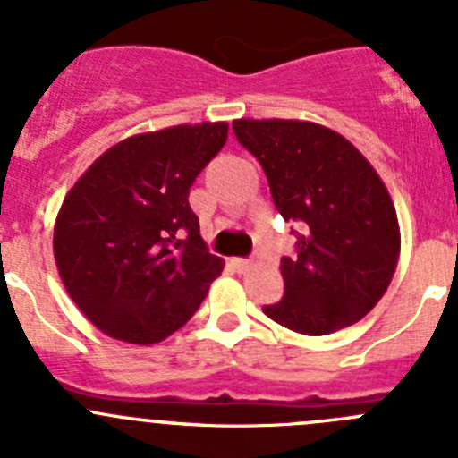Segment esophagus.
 Segmentation results:
<instances>
[{
    "label": "esophagus",
    "instance_id": "34e87169",
    "mask_svg": "<svg viewBox=\"0 0 458 458\" xmlns=\"http://www.w3.org/2000/svg\"><path fill=\"white\" fill-rule=\"evenodd\" d=\"M233 267L237 268L239 273H246V271H250V268H253V262H250V259H243V258H234Z\"/></svg>",
    "mask_w": 458,
    "mask_h": 458
}]
</instances>
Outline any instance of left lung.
Masks as SVG:
<instances>
[{
    "label": "left lung",
    "mask_w": 458,
    "mask_h": 458,
    "mask_svg": "<svg viewBox=\"0 0 458 458\" xmlns=\"http://www.w3.org/2000/svg\"><path fill=\"white\" fill-rule=\"evenodd\" d=\"M234 135L262 165L284 221L301 224L298 258H282L284 296L264 307L307 336L354 326L386 293L400 259L395 205L344 135L302 119H234Z\"/></svg>",
    "instance_id": "8db88e82"
}]
</instances>
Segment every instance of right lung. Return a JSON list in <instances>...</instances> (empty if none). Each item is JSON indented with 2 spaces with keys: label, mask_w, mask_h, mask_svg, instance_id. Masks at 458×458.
<instances>
[{
  "label": "right lung",
  "mask_w": 458,
  "mask_h": 458,
  "mask_svg": "<svg viewBox=\"0 0 458 458\" xmlns=\"http://www.w3.org/2000/svg\"><path fill=\"white\" fill-rule=\"evenodd\" d=\"M225 140V122L131 135L67 191L54 224L55 267L97 330L153 345L199 310L224 259L205 249L187 196Z\"/></svg>",
  "instance_id": "1"
}]
</instances>
